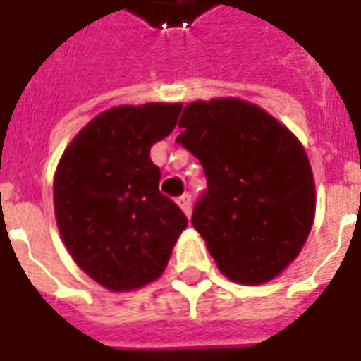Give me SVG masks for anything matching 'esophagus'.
<instances>
[{
    "label": "esophagus",
    "instance_id": "34e87169",
    "mask_svg": "<svg viewBox=\"0 0 361 361\" xmlns=\"http://www.w3.org/2000/svg\"><path fill=\"white\" fill-rule=\"evenodd\" d=\"M178 206H180V209L185 212L186 216H190V212H192V198H190V194L185 192L183 196H178Z\"/></svg>",
    "mask_w": 361,
    "mask_h": 361
}]
</instances>
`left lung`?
I'll list each match as a JSON object with an SVG mask.
<instances>
[{
	"label": "left lung",
	"instance_id": "1",
	"mask_svg": "<svg viewBox=\"0 0 361 361\" xmlns=\"http://www.w3.org/2000/svg\"><path fill=\"white\" fill-rule=\"evenodd\" d=\"M176 142L204 167L208 188L192 226L224 274L262 283L298 257L315 217L303 145L268 112L239 99L190 103Z\"/></svg>",
	"mask_w": 361,
	"mask_h": 361
}]
</instances>
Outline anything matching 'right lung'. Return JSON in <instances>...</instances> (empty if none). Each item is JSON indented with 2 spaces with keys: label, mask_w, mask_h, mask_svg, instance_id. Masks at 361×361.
<instances>
[{
  "label": "right lung",
  "mask_w": 361,
  "mask_h": 361,
  "mask_svg": "<svg viewBox=\"0 0 361 361\" xmlns=\"http://www.w3.org/2000/svg\"><path fill=\"white\" fill-rule=\"evenodd\" d=\"M180 111L183 104L165 103L111 109L91 120L60 159L58 229L78 267L106 290H135L159 278L188 224L161 194V171L149 157Z\"/></svg>",
  "instance_id": "obj_1"
}]
</instances>
